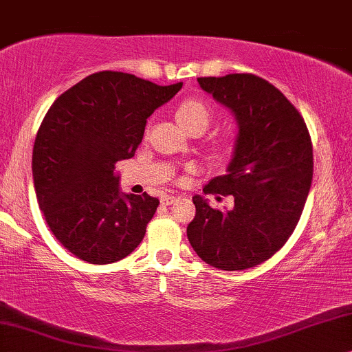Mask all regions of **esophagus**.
I'll return each mask as SVG.
<instances>
[{
  "mask_svg": "<svg viewBox=\"0 0 352 352\" xmlns=\"http://www.w3.org/2000/svg\"><path fill=\"white\" fill-rule=\"evenodd\" d=\"M160 201H162L163 206H171V204H175L176 201H179V197H177V196H169V194H164V196H162V199H160Z\"/></svg>",
  "mask_w": 352,
  "mask_h": 352,
  "instance_id": "1",
  "label": "esophagus"
}]
</instances>
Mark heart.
I'll return each instance as SVG.
<instances>
[{
	"instance_id": "obj_1",
	"label": "heart",
	"mask_w": 352,
	"mask_h": 352,
	"mask_svg": "<svg viewBox=\"0 0 352 352\" xmlns=\"http://www.w3.org/2000/svg\"><path fill=\"white\" fill-rule=\"evenodd\" d=\"M176 119L186 130H190L194 127H202L206 130L210 122V111L199 99H186L177 107Z\"/></svg>"
}]
</instances>
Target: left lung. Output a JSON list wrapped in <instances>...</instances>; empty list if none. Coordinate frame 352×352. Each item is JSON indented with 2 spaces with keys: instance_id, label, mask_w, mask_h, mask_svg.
I'll use <instances>...</instances> for the list:
<instances>
[{
  "instance_id": "left-lung-1",
  "label": "left lung",
  "mask_w": 352,
  "mask_h": 352,
  "mask_svg": "<svg viewBox=\"0 0 352 352\" xmlns=\"http://www.w3.org/2000/svg\"><path fill=\"white\" fill-rule=\"evenodd\" d=\"M197 81L236 119L227 175L204 188L206 194L233 196L235 206L212 209L194 196L196 217L188 238L202 261L243 271L277 253L297 227L314 176L311 138L300 112L263 78L233 73Z\"/></svg>"
}]
</instances>
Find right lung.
<instances>
[{"label": "right lung", "mask_w": 352, "mask_h": 352, "mask_svg": "<svg viewBox=\"0 0 352 352\" xmlns=\"http://www.w3.org/2000/svg\"><path fill=\"white\" fill-rule=\"evenodd\" d=\"M181 88L99 72L47 111L34 143V188L52 233L76 258L111 264L140 245L160 201L120 192L116 163L135 155L146 119Z\"/></svg>", "instance_id": "1"}]
</instances>
